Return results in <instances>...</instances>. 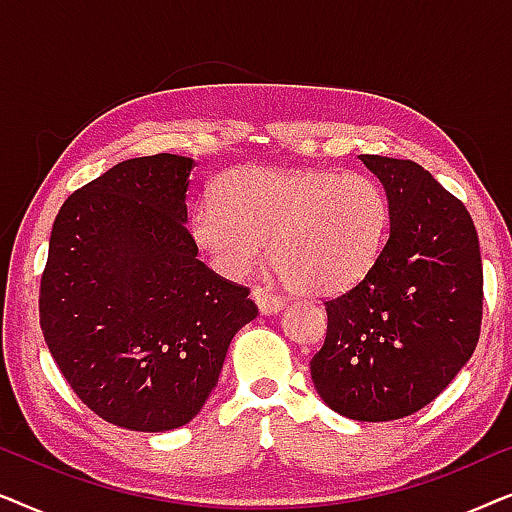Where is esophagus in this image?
Here are the masks:
<instances>
[{
	"instance_id": "obj_1",
	"label": "esophagus",
	"mask_w": 512,
	"mask_h": 512,
	"mask_svg": "<svg viewBox=\"0 0 512 512\" xmlns=\"http://www.w3.org/2000/svg\"><path fill=\"white\" fill-rule=\"evenodd\" d=\"M251 298H254V303L258 305V312L261 314H277L279 310H282V300H279L277 296H272L270 291L258 289V286L251 291Z\"/></svg>"
}]
</instances>
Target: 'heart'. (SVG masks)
Instances as JSON below:
<instances>
[{
	"mask_svg": "<svg viewBox=\"0 0 512 512\" xmlns=\"http://www.w3.org/2000/svg\"><path fill=\"white\" fill-rule=\"evenodd\" d=\"M391 205L366 174L240 167L216 198L198 202L191 235L226 277L268 256L275 275L312 298L345 293L373 270L389 235Z\"/></svg>",
	"mask_w": 512,
	"mask_h": 512,
	"instance_id": "b5f03b06",
	"label": "heart"
}]
</instances>
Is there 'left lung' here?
Segmentation results:
<instances>
[{"label": "left lung", "mask_w": 512, "mask_h": 512, "mask_svg": "<svg viewBox=\"0 0 512 512\" xmlns=\"http://www.w3.org/2000/svg\"><path fill=\"white\" fill-rule=\"evenodd\" d=\"M391 205L389 240L354 289L326 300L310 373L328 408L391 422L429 405L480 338L482 261L471 214L412 160L359 156Z\"/></svg>", "instance_id": "1"}]
</instances>
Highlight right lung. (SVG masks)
Here are the masks:
<instances>
[{
    "label": "right lung",
    "mask_w": 512,
    "mask_h": 512,
    "mask_svg": "<svg viewBox=\"0 0 512 512\" xmlns=\"http://www.w3.org/2000/svg\"><path fill=\"white\" fill-rule=\"evenodd\" d=\"M193 158L123 160L55 216L39 321L74 394L130 431L179 429L219 382L230 340L256 319L249 289L198 261L188 233Z\"/></svg>",
    "instance_id": "right-lung-1"
}]
</instances>
